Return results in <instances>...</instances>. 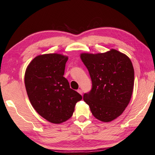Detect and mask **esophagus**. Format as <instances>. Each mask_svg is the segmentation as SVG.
Wrapping results in <instances>:
<instances>
[{
	"label": "esophagus",
	"instance_id": "esophagus-1",
	"mask_svg": "<svg viewBox=\"0 0 155 155\" xmlns=\"http://www.w3.org/2000/svg\"><path fill=\"white\" fill-rule=\"evenodd\" d=\"M77 91H78V94H80L81 95L83 94V91H82V90H81V89H78Z\"/></svg>",
	"mask_w": 155,
	"mask_h": 155
}]
</instances>
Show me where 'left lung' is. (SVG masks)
<instances>
[{"instance_id":"8db88e82","label":"left lung","mask_w":155,"mask_h":155,"mask_svg":"<svg viewBox=\"0 0 155 155\" xmlns=\"http://www.w3.org/2000/svg\"><path fill=\"white\" fill-rule=\"evenodd\" d=\"M81 60L92 81V89L83 100L92 114L108 123L121 114L130 102L134 85V70L130 59L111 49L105 53H81Z\"/></svg>"}]
</instances>
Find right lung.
Instances as JSON below:
<instances>
[{"mask_svg":"<svg viewBox=\"0 0 155 155\" xmlns=\"http://www.w3.org/2000/svg\"><path fill=\"white\" fill-rule=\"evenodd\" d=\"M68 59L57 53L38 55L25 72V87L31 104L39 115L54 124L68 120L76 104L82 100L64 77Z\"/></svg>","mask_w":155,"mask_h":155,"instance_id":"obj_1","label":"right lung"}]
</instances>
